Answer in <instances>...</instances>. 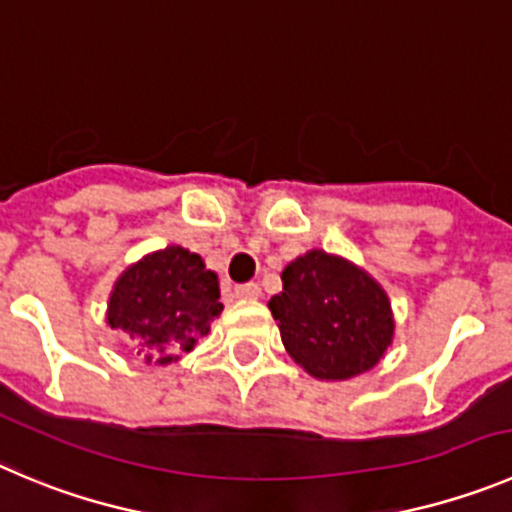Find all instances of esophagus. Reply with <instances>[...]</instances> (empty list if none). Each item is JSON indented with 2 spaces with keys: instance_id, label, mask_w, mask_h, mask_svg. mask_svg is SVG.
I'll list each match as a JSON object with an SVG mask.
<instances>
[{
  "instance_id": "obj_1",
  "label": "esophagus",
  "mask_w": 512,
  "mask_h": 512,
  "mask_svg": "<svg viewBox=\"0 0 512 512\" xmlns=\"http://www.w3.org/2000/svg\"><path fill=\"white\" fill-rule=\"evenodd\" d=\"M234 295H237V298H245V300H255L257 295H260V285L257 283L234 285Z\"/></svg>"
}]
</instances>
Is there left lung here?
Masks as SVG:
<instances>
[{
    "mask_svg": "<svg viewBox=\"0 0 512 512\" xmlns=\"http://www.w3.org/2000/svg\"><path fill=\"white\" fill-rule=\"evenodd\" d=\"M270 310L290 356L315 379H351L376 366L391 343L386 293L341 257L310 250L283 270Z\"/></svg>",
    "mask_w": 512,
    "mask_h": 512,
    "instance_id": "1",
    "label": "left lung"
}]
</instances>
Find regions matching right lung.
Instances as JSON below:
<instances>
[{
	"label": "right lung",
	"instance_id": "right-lung-1",
	"mask_svg": "<svg viewBox=\"0 0 512 512\" xmlns=\"http://www.w3.org/2000/svg\"><path fill=\"white\" fill-rule=\"evenodd\" d=\"M219 313L217 275L194 252L166 247L123 272L108 323L131 336L136 356L164 366L197 346Z\"/></svg>",
	"mask_w": 512,
	"mask_h": 512
}]
</instances>
